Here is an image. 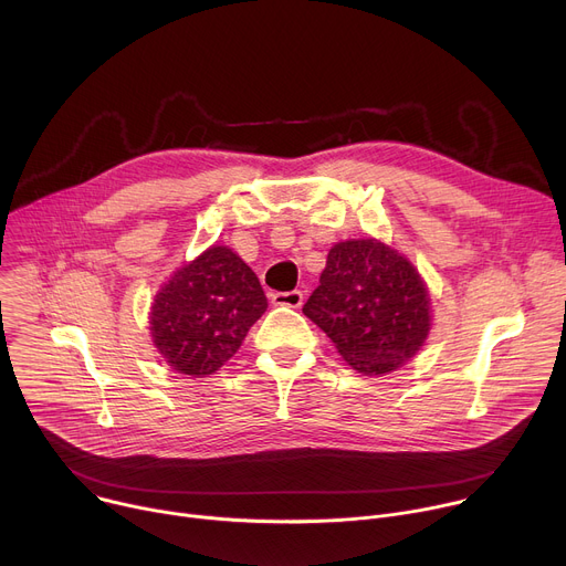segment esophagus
I'll return each mask as SVG.
<instances>
[{
    "mask_svg": "<svg viewBox=\"0 0 566 566\" xmlns=\"http://www.w3.org/2000/svg\"><path fill=\"white\" fill-rule=\"evenodd\" d=\"M302 291H286V293H273L271 302L275 306H289V308H300L302 306Z\"/></svg>",
    "mask_w": 566,
    "mask_h": 566,
    "instance_id": "34e87169",
    "label": "esophagus"
}]
</instances>
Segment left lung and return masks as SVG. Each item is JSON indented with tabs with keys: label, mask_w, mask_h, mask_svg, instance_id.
I'll list each match as a JSON object with an SVG mask.
<instances>
[{
	"label": "left lung",
	"mask_w": 566,
	"mask_h": 566,
	"mask_svg": "<svg viewBox=\"0 0 566 566\" xmlns=\"http://www.w3.org/2000/svg\"><path fill=\"white\" fill-rule=\"evenodd\" d=\"M302 313L363 374L406 365L430 332V297L417 269L376 239L340 241Z\"/></svg>",
	"instance_id": "left-lung-1"
}]
</instances>
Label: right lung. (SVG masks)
<instances>
[{"label": "right lung", "mask_w": 566, "mask_h": 566, "mask_svg": "<svg viewBox=\"0 0 566 566\" xmlns=\"http://www.w3.org/2000/svg\"><path fill=\"white\" fill-rule=\"evenodd\" d=\"M266 306L258 275L230 249L212 247L160 286L149 332L172 369L201 378L234 356Z\"/></svg>", "instance_id": "obj_1"}]
</instances>
